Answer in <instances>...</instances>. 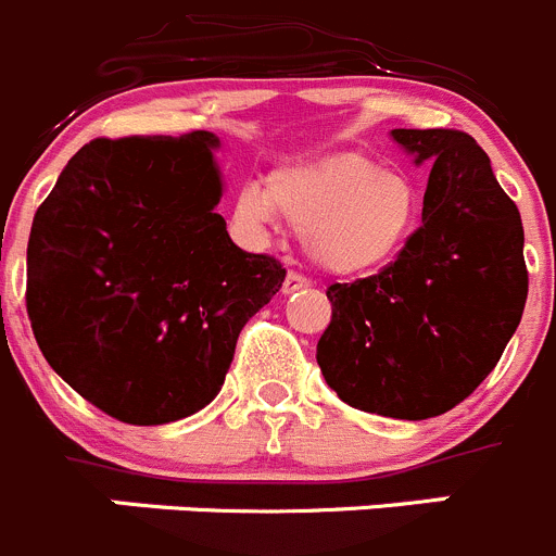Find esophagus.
<instances>
[{
	"instance_id": "1",
	"label": "esophagus",
	"mask_w": 556,
	"mask_h": 556,
	"mask_svg": "<svg viewBox=\"0 0 556 556\" xmlns=\"http://www.w3.org/2000/svg\"><path fill=\"white\" fill-rule=\"evenodd\" d=\"M307 288H309V279L304 277V274L290 271L288 277H285V285H282L285 293H299V290H307Z\"/></svg>"
}]
</instances>
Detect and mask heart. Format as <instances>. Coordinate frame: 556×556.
I'll return each mask as SVG.
<instances>
[{"label": "heart", "mask_w": 556, "mask_h": 556, "mask_svg": "<svg viewBox=\"0 0 556 556\" xmlns=\"http://www.w3.org/2000/svg\"><path fill=\"white\" fill-rule=\"evenodd\" d=\"M238 216L266 225L274 211L304 232L307 252L331 274H359L392 263L414 238L422 216L412 180L389 175L362 153H337L285 167L268 191L247 186Z\"/></svg>", "instance_id": "heart-1"}]
</instances>
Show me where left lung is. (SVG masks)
I'll return each mask as SVG.
<instances>
[{"label": "left lung", "mask_w": 556, "mask_h": 556, "mask_svg": "<svg viewBox=\"0 0 556 556\" xmlns=\"http://www.w3.org/2000/svg\"><path fill=\"white\" fill-rule=\"evenodd\" d=\"M392 137L417 164L433 161L422 225L378 274L329 285L318 365L349 406L428 419L485 381L521 320L523 227L469 134L395 128Z\"/></svg>", "instance_id": "8db88e82"}]
</instances>
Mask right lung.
<instances>
[{"label": "right lung", "instance_id": "right-lung-1", "mask_svg": "<svg viewBox=\"0 0 556 556\" xmlns=\"http://www.w3.org/2000/svg\"><path fill=\"white\" fill-rule=\"evenodd\" d=\"M207 131L92 139L40 202L27 315L56 376L109 417L164 425L214 401L247 320L282 288L216 214Z\"/></svg>", "mask_w": 556, "mask_h": 556}]
</instances>
